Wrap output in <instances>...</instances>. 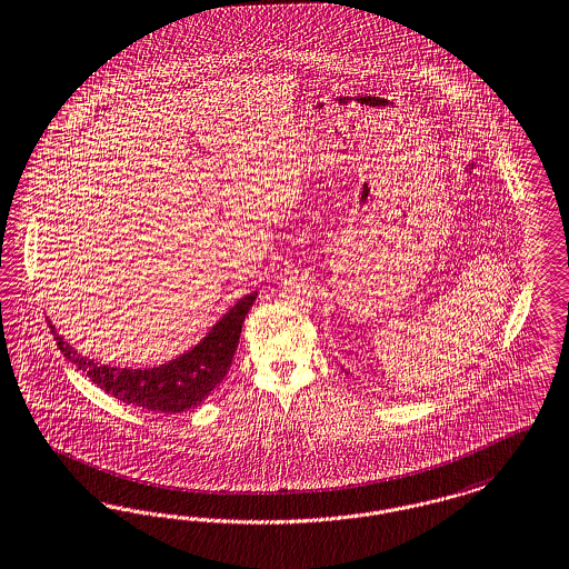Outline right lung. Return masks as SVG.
<instances>
[{
	"label": "right lung",
	"mask_w": 569,
	"mask_h": 569,
	"mask_svg": "<svg viewBox=\"0 0 569 569\" xmlns=\"http://www.w3.org/2000/svg\"><path fill=\"white\" fill-rule=\"evenodd\" d=\"M256 296L258 292L243 296L194 349L159 368L133 370L99 365L76 353V349L57 335L52 323L50 332L69 362L78 366V370H82L92 383L114 396L116 400L157 412H182L197 407L227 377L243 321Z\"/></svg>",
	"instance_id": "add662e5"
}]
</instances>
